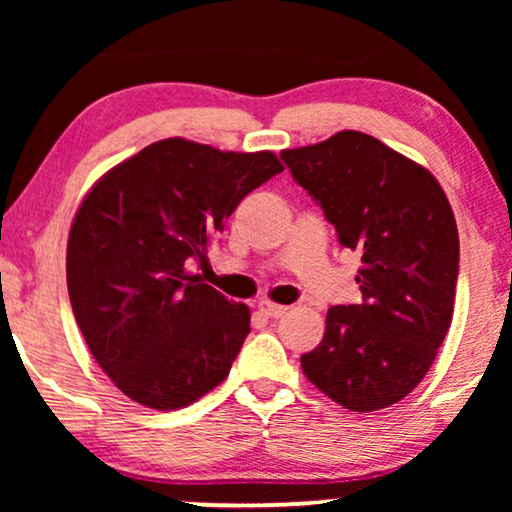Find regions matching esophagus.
Here are the masks:
<instances>
[{
    "mask_svg": "<svg viewBox=\"0 0 512 512\" xmlns=\"http://www.w3.org/2000/svg\"><path fill=\"white\" fill-rule=\"evenodd\" d=\"M258 310H261V312L265 314V317L277 319V317H282V314H286V310H289V307L277 305V303H270V300H261V303H258Z\"/></svg>",
    "mask_w": 512,
    "mask_h": 512,
    "instance_id": "34e87169",
    "label": "esophagus"
}]
</instances>
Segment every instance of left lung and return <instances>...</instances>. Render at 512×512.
<instances>
[{"label":"left lung","instance_id":"obj_1","mask_svg":"<svg viewBox=\"0 0 512 512\" xmlns=\"http://www.w3.org/2000/svg\"><path fill=\"white\" fill-rule=\"evenodd\" d=\"M279 156L342 247L361 254L363 303L328 310L319 347L300 356L303 373L342 408H389L429 373L452 324L459 233L450 202L429 170L356 130Z\"/></svg>","mask_w":512,"mask_h":512}]
</instances>
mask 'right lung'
<instances>
[{"instance_id":"add662e5","label":"right lung","mask_w":512,"mask_h":512,"mask_svg":"<svg viewBox=\"0 0 512 512\" xmlns=\"http://www.w3.org/2000/svg\"><path fill=\"white\" fill-rule=\"evenodd\" d=\"M275 153L181 137L149 144L83 198L67 289L90 354L132 401L179 410L226 380L249 307L188 272L242 198L282 172Z\"/></svg>"}]
</instances>
